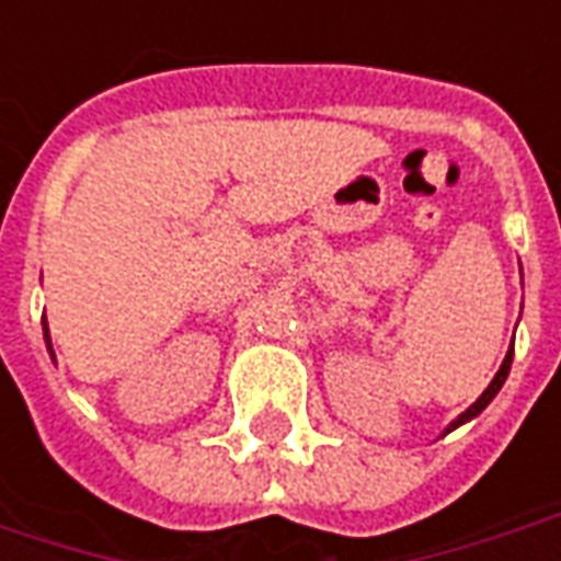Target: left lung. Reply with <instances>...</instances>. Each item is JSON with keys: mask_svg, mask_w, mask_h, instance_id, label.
<instances>
[{"mask_svg": "<svg viewBox=\"0 0 561 561\" xmlns=\"http://www.w3.org/2000/svg\"><path fill=\"white\" fill-rule=\"evenodd\" d=\"M511 360H514V342H511V348H507L505 360H502V366H499V373H495V376H493V381H490V385H486V390H483V393H481V397H478V400L471 402V405H469V409H466V412L459 414L457 421H450V423H447V426H445V433H442V435L454 433V430H457V426H462V423L474 421V417H478V414H481L483 409H486V405H490V402L495 400V393H499V390H502V385H505L507 373H511Z\"/></svg>", "mask_w": 561, "mask_h": 561, "instance_id": "left-lung-1", "label": "left lung"}]
</instances>
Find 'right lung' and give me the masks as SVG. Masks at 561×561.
Here are the masks:
<instances>
[{"label":"right lung","mask_w":561,"mask_h":561,"mask_svg":"<svg viewBox=\"0 0 561 561\" xmlns=\"http://www.w3.org/2000/svg\"><path fill=\"white\" fill-rule=\"evenodd\" d=\"M44 342H47V352H50V357H54V360H56L54 345H50V330H47V321H44Z\"/></svg>","instance_id":"right-lung-1"}]
</instances>
